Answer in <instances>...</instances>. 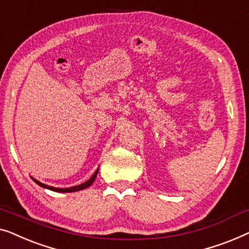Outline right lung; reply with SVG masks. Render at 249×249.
<instances>
[{"label":"right lung","mask_w":249,"mask_h":249,"mask_svg":"<svg viewBox=\"0 0 249 249\" xmlns=\"http://www.w3.org/2000/svg\"><path fill=\"white\" fill-rule=\"evenodd\" d=\"M97 174H98V169L96 170V173H94V174L92 175V177H91L89 180H87L86 183H83V184H81V185H78V186H73V187H70V188H57V187H53V186H48V185H46V184H43V183H40L39 180L35 179V178H33V179H34L35 183H37V184L39 185V186H41V187H45V188H47V190H51V191H54V192H61V193H71V192H78V191L85 190V188L89 187L90 185L93 183L94 179H96V177H97Z\"/></svg>","instance_id":"add662e5"}]
</instances>
